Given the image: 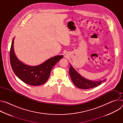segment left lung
<instances>
[{
	"label": "left lung",
	"mask_w": 123,
	"mask_h": 123,
	"mask_svg": "<svg viewBox=\"0 0 123 123\" xmlns=\"http://www.w3.org/2000/svg\"><path fill=\"white\" fill-rule=\"evenodd\" d=\"M69 74L74 84L79 89H89L96 87L100 85L102 82L105 81L104 80H100L98 81H92L86 79L79 74L76 70L70 64L69 69Z\"/></svg>",
	"instance_id": "8db88e82"
}]
</instances>
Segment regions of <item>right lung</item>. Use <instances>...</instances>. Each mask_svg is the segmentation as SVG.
<instances>
[{
    "label": "right lung",
    "instance_id": "add662e5",
    "mask_svg": "<svg viewBox=\"0 0 123 123\" xmlns=\"http://www.w3.org/2000/svg\"><path fill=\"white\" fill-rule=\"evenodd\" d=\"M14 37L12 42L10 52V63L15 74L24 82L32 86H39L44 84L49 77L53 67L63 55L52 57L42 64L36 66L27 65L16 56L13 49Z\"/></svg>",
    "mask_w": 123,
    "mask_h": 123
}]
</instances>
